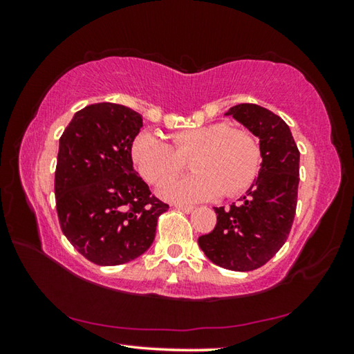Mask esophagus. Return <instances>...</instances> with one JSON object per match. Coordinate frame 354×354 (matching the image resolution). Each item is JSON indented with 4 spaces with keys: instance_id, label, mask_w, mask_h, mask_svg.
Segmentation results:
<instances>
[{
    "instance_id": "34e87169",
    "label": "esophagus",
    "mask_w": 354,
    "mask_h": 354,
    "mask_svg": "<svg viewBox=\"0 0 354 354\" xmlns=\"http://www.w3.org/2000/svg\"><path fill=\"white\" fill-rule=\"evenodd\" d=\"M173 207L178 209V211H183V212H185V214H190L192 211H194V207H192V206L179 205V203H175V205H173Z\"/></svg>"
}]
</instances>
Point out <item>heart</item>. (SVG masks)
<instances>
[{
  "label": "heart",
  "instance_id": "heart-1",
  "mask_svg": "<svg viewBox=\"0 0 354 354\" xmlns=\"http://www.w3.org/2000/svg\"><path fill=\"white\" fill-rule=\"evenodd\" d=\"M190 158L194 175L160 185L165 200L196 203L220 194L236 196L253 183L261 162L254 137L226 123H211L178 131L171 145L153 133L136 137L131 156L136 169L149 183H162L181 170L183 159Z\"/></svg>",
  "mask_w": 354,
  "mask_h": 354
}]
</instances>
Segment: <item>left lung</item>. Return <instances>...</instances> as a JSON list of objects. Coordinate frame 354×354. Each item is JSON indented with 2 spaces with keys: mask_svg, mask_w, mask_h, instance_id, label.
Instances as JSON below:
<instances>
[{
  "mask_svg": "<svg viewBox=\"0 0 354 354\" xmlns=\"http://www.w3.org/2000/svg\"><path fill=\"white\" fill-rule=\"evenodd\" d=\"M225 115L259 139L262 162L237 205L214 207L217 225L198 237V245L215 266L250 272L270 261L289 236L297 209L299 151L284 120L266 107L242 103Z\"/></svg>",
  "mask_w": 354,
  "mask_h": 354,
  "instance_id": "1",
  "label": "left lung"
}]
</instances>
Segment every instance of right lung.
I'll list each match as a JSON object with an SVG mask.
<instances>
[{"label":"right lung","mask_w":354,"mask_h":354,"mask_svg":"<svg viewBox=\"0 0 354 354\" xmlns=\"http://www.w3.org/2000/svg\"><path fill=\"white\" fill-rule=\"evenodd\" d=\"M143 120L127 106L98 103L76 112L59 139L55 178L62 232L98 266H120L151 247L169 205L149 196L131 148Z\"/></svg>","instance_id":"right-lung-1"}]
</instances>
